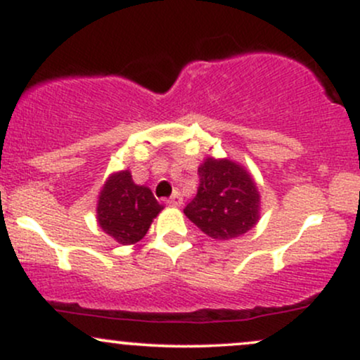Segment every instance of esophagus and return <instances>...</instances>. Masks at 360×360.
<instances>
[{
    "label": "esophagus",
    "mask_w": 360,
    "mask_h": 360,
    "mask_svg": "<svg viewBox=\"0 0 360 360\" xmlns=\"http://www.w3.org/2000/svg\"><path fill=\"white\" fill-rule=\"evenodd\" d=\"M167 203L171 206H181V203H183V198L179 196V193H174L171 198H169Z\"/></svg>",
    "instance_id": "esophagus-1"
}]
</instances>
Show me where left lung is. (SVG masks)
<instances>
[{"label":"left lung","mask_w":360,"mask_h":360,"mask_svg":"<svg viewBox=\"0 0 360 360\" xmlns=\"http://www.w3.org/2000/svg\"><path fill=\"white\" fill-rule=\"evenodd\" d=\"M200 186L184 213L201 232L217 240L240 237L259 220V191L245 169L212 157L198 169Z\"/></svg>","instance_id":"obj_1"}]
</instances>
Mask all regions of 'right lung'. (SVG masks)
Listing matches in <instances>:
<instances>
[{
  "label": "right lung",
  "mask_w": 360,
  "mask_h": 360,
  "mask_svg": "<svg viewBox=\"0 0 360 360\" xmlns=\"http://www.w3.org/2000/svg\"><path fill=\"white\" fill-rule=\"evenodd\" d=\"M162 206L146 186H137L130 172L111 176L98 201V223L115 240L130 245L147 233Z\"/></svg>",
  "instance_id": "1"
}]
</instances>
